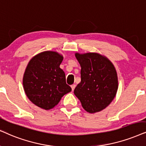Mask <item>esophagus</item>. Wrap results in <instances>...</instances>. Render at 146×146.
<instances>
[{
	"label": "esophagus",
	"instance_id": "1",
	"mask_svg": "<svg viewBox=\"0 0 146 146\" xmlns=\"http://www.w3.org/2000/svg\"><path fill=\"white\" fill-rule=\"evenodd\" d=\"M75 87H76V86H75V84L71 85V89H72V91H74V90H75Z\"/></svg>",
	"mask_w": 146,
	"mask_h": 146
}]
</instances>
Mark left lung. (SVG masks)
Segmentation results:
<instances>
[{
    "mask_svg": "<svg viewBox=\"0 0 146 146\" xmlns=\"http://www.w3.org/2000/svg\"><path fill=\"white\" fill-rule=\"evenodd\" d=\"M80 64L81 82L74 94L90 113L100 112L109 105L117 94L118 77L113 64L95 52L75 53Z\"/></svg>",
    "mask_w": 146,
    "mask_h": 146,
    "instance_id": "left-lung-1",
    "label": "left lung"
}]
</instances>
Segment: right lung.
<instances>
[{"label":"right lung","mask_w":146,"mask_h":146,"mask_svg":"<svg viewBox=\"0 0 146 146\" xmlns=\"http://www.w3.org/2000/svg\"><path fill=\"white\" fill-rule=\"evenodd\" d=\"M63 60L54 51H44L29 60L23 78L25 94L32 103L44 110L58 104L64 94L71 91L66 83L65 73L60 68Z\"/></svg>","instance_id":"1"}]
</instances>
